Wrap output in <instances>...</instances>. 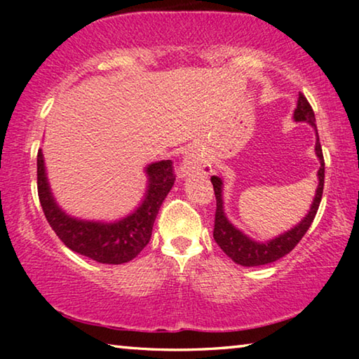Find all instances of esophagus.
I'll return each instance as SVG.
<instances>
[{"label": "esophagus", "mask_w": 359, "mask_h": 359, "mask_svg": "<svg viewBox=\"0 0 359 359\" xmlns=\"http://www.w3.org/2000/svg\"><path fill=\"white\" fill-rule=\"evenodd\" d=\"M180 169H182V172H184V174H194V172H199V171H205L208 166L203 165L201 160H199L198 156L188 155L184 160V163H182Z\"/></svg>", "instance_id": "34e87169"}]
</instances>
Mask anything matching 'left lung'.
Here are the masks:
<instances>
[{
  "label": "left lung",
  "mask_w": 359,
  "mask_h": 359,
  "mask_svg": "<svg viewBox=\"0 0 359 359\" xmlns=\"http://www.w3.org/2000/svg\"><path fill=\"white\" fill-rule=\"evenodd\" d=\"M294 120L296 121H307L311 123L315 131H317V142H315V151L320 158V169H318V188L315 199L312 203V208L309 210L306 218L294 226L288 233H285L278 238L272 239L264 244L255 242L248 239L247 236L241 233L239 229H236L231 224L226 217L223 214V201H222V180L217 175H212L210 182L214 185L215 198H217V209H215V222H214V239L222 250L228 255V257L241 266H261L272 263V261L280 259L285 255L290 253L293 248L299 244V241L304 238V234L307 233V229L311 228L317 210L320 208L321 196H323V187H325V158L323 150H321L318 130L315 125V114L311 106V102L307 101L306 96L299 92V100H297V107L294 109Z\"/></svg>",
  "instance_id": "left-lung-1"
}]
</instances>
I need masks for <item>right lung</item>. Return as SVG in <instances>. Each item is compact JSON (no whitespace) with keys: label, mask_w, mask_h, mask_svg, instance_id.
I'll use <instances>...</instances> for the list:
<instances>
[{"label":"right lung","mask_w":359,"mask_h":359,"mask_svg":"<svg viewBox=\"0 0 359 359\" xmlns=\"http://www.w3.org/2000/svg\"><path fill=\"white\" fill-rule=\"evenodd\" d=\"M149 191L144 203L130 217L117 223H95L71 218L60 210L48 190L44 158L38 151V196L48 224L72 252L102 264H123L136 258L149 244L160 205L175 180L171 160L147 168Z\"/></svg>","instance_id":"add662e5"}]
</instances>
